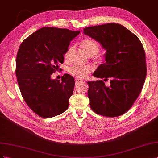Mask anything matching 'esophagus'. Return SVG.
<instances>
[{"label":"esophagus","mask_w":158,"mask_h":158,"mask_svg":"<svg viewBox=\"0 0 158 158\" xmlns=\"http://www.w3.org/2000/svg\"><path fill=\"white\" fill-rule=\"evenodd\" d=\"M83 81L81 79H79V78H77V79H75V84L76 85H77V84H79V83H81V82H82Z\"/></svg>","instance_id":"obj_1"}]
</instances>
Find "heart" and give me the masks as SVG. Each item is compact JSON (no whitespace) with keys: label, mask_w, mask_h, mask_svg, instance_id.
Instances as JSON below:
<instances>
[{"label":"heart","mask_w":158,"mask_h":158,"mask_svg":"<svg viewBox=\"0 0 158 158\" xmlns=\"http://www.w3.org/2000/svg\"><path fill=\"white\" fill-rule=\"evenodd\" d=\"M83 50L86 52L89 56H93L97 54L99 51V46L98 43L93 40L86 39L81 42ZM71 51V49L67 52L65 56L67 57ZM93 68L91 65H73L69 67V73L72 75L77 78H84L92 71Z\"/></svg>","instance_id":"heart-1"}]
</instances>
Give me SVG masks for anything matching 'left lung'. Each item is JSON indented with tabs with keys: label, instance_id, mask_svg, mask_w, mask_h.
Returning <instances> with one entry per match:
<instances>
[{
	"label": "left lung",
	"instance_id": "left-lung-1",
	"mask_svg": "<svg viewBox=\"0 0 158 158\" xmlns=\"http://www.w3.org/2000/svg\"><path fill=\"white\" fill-rule=\"evenodd\" d=\"M83 33L100 43L106 50L105 63L88 81L90 106L97 114L116 117L127 112L140 93L146 76V55L140 40L124 26L109 23L85 28Z\"/></svg>",
	"mask_w": 158,
	"mask_h": 158
}]
</instances>
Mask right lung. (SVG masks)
<instances>
[{
	"instance_id": "1",
	"label": "right lung",
	"mask_w": 158,
	"mask_h": 158,
	"mask_svg": "<svg viewBox=\"0 0 158 158\" xmlns=\"http://www.w3.org/2000/svg\"><path fill=\"white\" fill-rule=\"evenodd\" d=\"M80 31L44 27L22 42L16 61V75L26 103L35 114L51 118L65 112L75 81L69 74L52 79L64 61L70 42Z\"/></svg>"
}]
</instances>
